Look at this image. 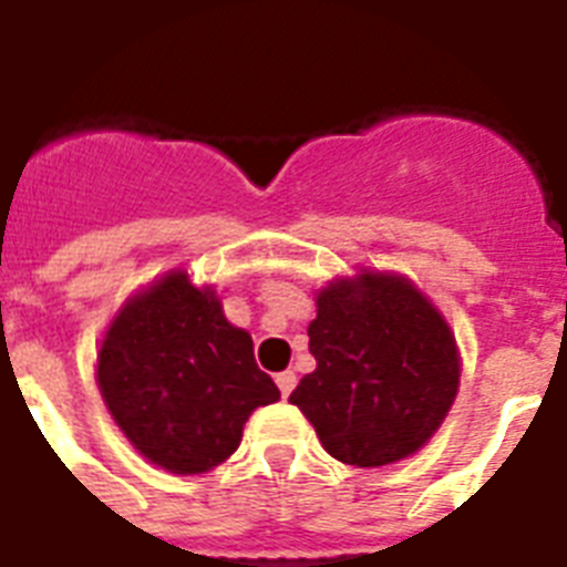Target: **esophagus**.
<instances>
[{
	"label": "esophagus",
	"mask_w": 567,
	"mask_h": 567,
	"mask_svg": "<svg viewBox=\"0 0 567 567\" xmlns=\"http://www.w3.org/2000/svg\"><path fill=\"white\" fill-rule=\"evenodd\" d=\"M275 383H278L280 395L287 398L296 389V371H280V374H275Z\"/></svg>",
	"instance_id": "1"
}]
</instances>
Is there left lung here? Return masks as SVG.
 I'll list each match as a JSON object with an SVG mask.
<instances>
[{
  "instance_id": "obj_1",
  "label": "left lung",
  "mask_w": 567,
  "mask_h": 567,
  "mask_svg": "<svg viewBox=\"0 0 567 567\" xmlns=\"http://www.w3.org/2000/svg\"><path fill=\"white\" fill-rule=\"evenodd\" d=\"M307 328L316 371L289 401L339 463L378 468L415 454L445 421L460 351L442 312L401 275L330 280Z\"/></svg>"
}]
</instances>
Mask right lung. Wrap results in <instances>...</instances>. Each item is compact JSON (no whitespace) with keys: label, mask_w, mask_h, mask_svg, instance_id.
<instances>
[{"label":"right lung","mask_w":567,"mask_h":567,"mask_svg":"<svg viewBox=\"0 0 567 567\" xmlns=\"http://www.w3.org/2000/svg\"><path fill=\"white\" fill-rule=\"evenodd\" d=\"M96 380L128 442L172 474H205L239 447L257 406L280 398L210 287L169 271L125 301L104 333Z\"/></svg>","instance_id":"add662e5"}]
</instances>
